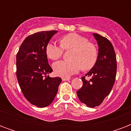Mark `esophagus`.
Listing matches in <instances>:
<instances>
[{
    "label": "esophagus",
    "instance_id": "obj_1",
    "mask_svg": "<svg viewBox=\"0 0 131 131\" xmlns=\"http://www.w3.org/2000/svg\"><path fill=\"white\" fill-rule=\"evenodd\" d=\"M62 81H68V80H71V78H66V77H63V78H62Z\"/></svg>",
    "mask_w": 131,
    "mask_h": 131
}]
</instances>
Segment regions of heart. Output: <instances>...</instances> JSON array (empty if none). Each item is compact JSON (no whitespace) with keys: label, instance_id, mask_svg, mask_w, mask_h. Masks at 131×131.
Instances as JSON below:
<instances>
[{"label":"heart","instance_id":"1","mask_svg":"<svg viewBox=\"0 0 131 131\" xmlns=\"http://www.w3.org/2000/svg\"><path fill=\"white\" fill-rule=\"evenodd\" d=\"M60 45L49 43L45 47V53L49 59L56 60L63 54L64 50L72 49L70 55L71 60H60L53 64L57 75L69 77L81 69L89 71L94 67L98 59V50L96 45L88 42L86 38L76 33H69L60 39Z\"/></svg>","mask_w":131,"mask_h":131}]
</instances>
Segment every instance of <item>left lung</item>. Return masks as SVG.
<instances>
[{"label":"left lung","instance_id":"8db88e82","mask_svg":"<svg viewBox=\"0 0 131 131\" xmlns=\"http://www.w3.org/2000/svg\"><path fill=\"white\" fill-rule=\"evenodd\" d=\"M99 45V54L96 63L86 76L82 77L83 86L77 94L83 103L89 107H95L103 103L110 94L116 80L117 62L116 56L112 43L103 36L93 33Z\"/></svg>","mask_w":131,"mask_h":131}]
</instances>
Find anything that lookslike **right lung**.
Listing matches in <instances>:
<instances>
[{
  "label": "right lung",
  "instance_id": "add662e5",
  "mask_svg": "<svg viewBox=\"0 0 131 131\" xmlns=\"http://www.w3.org/2000/svg\"><path fill=\"white\" fill-rule=\"evenodd\" d=\"M56 30L41 31L26 38L16 55V75L25 98L31 104L45 107L57 94L60 78H50L52 72L45 47Z\"/></svg>",
  "mask_w": 131,
  "mask_h": 131
}]
</instances>
